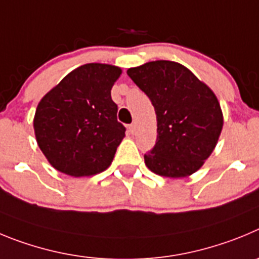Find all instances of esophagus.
I'll return each mask as SVG.
<instances>
[{
    "instance_id": "1",
    "label": "esophagus",
    "mask_w": 259,
    "mask_h": 259,
    "mask_svg": "<svg viewBox=\"0 0 259 259\" xmlns=\"http://www.w3.org/2000/svg\"><path fill=\"white\" fill-rule=\"evenodd\" d=\"M127 132H129L132 135H134L135 132H137V126H135L134 124L129 125V127H127Z\"/></svg>"
}]
</instances>
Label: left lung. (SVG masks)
<instances>
[{
	"instance_id": "left-lung-1",
	"label": "left lung",
	"mask_w": 259,
	"mask_h": 259,
	"mask_svg": "<svg viewBox=\"0 0 259 259\" xmlns=\"http://www.w3.org/2000/svg\"><path fill=\"white\" fill-rule=\"evenodd\" d=\"M155 107L157 139L144 155L146 166L161 177L183 178L204 165L215 148L223 113L215 94L185 66L155 60L127 69Z\"/></svg>"
}]
</instances>
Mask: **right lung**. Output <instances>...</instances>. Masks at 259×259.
<instances>
[{
  "label": "right lung",
  "instance_id": "1",
  "mask_svg": "<svg viewBox=\"0 0 259 259\" xmlns=\"http://www.w3.org/2000/svg\"><path fill=\"white\" fill-rule=\"evenodd\" d=\"M120 67L89 63L69 72L39 101L33 118L36 141L54 169L90 177L111 165L125 137L111 89Z\"/></svg>",
  "mask_w": 259,
  "mask_h": 259
}]
</instances>
